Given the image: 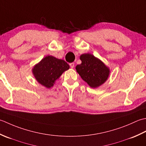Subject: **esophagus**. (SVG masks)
Here are the masks:
<instances>
[{
    "instance_id": "1",
    "label": "esophagus",
    "mask_w": 146,
    "mask_h": 146,
    "mask_svg": "<svg viewBox=\"0 0 146 146\" xmlns=\"http://www.w3.org/2000/svg\"><path fill=\"white\" fill-rule=\"evenodd\" d=\"M69 65H70V67L72 68V69L74 67V63H70Z\"/></svg>"
}]
</instances>
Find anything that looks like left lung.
Wrapping results in <instances>:
<instances>
[{"label": "left lung", "instance_id": "left-lung-1", "mask_svg": "<svg viewBox=\"0 0 146 146\" xmlns=\"http://www.w3.org/2000/svg\"><path fill=\"white\" fill-rule=\"evenodd\" d=\"M81 64L76 67L81 78L92 88H97L105 83L110 74V68L91 53L80 56Z\"/></svg>", "mask_w": 146, "mask_h": 146}]
</instances>
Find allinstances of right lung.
Returning a JSON list of instances; mask_svg holds the SVG:
<instances>
[{
  "mask_svg": "<svg viewBox=\"0 0 146 146\" xmlns=\"http://www.w3.org/2000/svg\"><path fill=\"white\" fill-rule=\"evenodd\" d=\"M69 68V64L65 60L47 55L35 65L32 73L38 83L49 89L53 87L56 80Z\"/></svg>",
  "mask_w": 146,
  "mask_h": 146,
  "instance_id": "1",
  "label": "right lung"
}]
</instances>
